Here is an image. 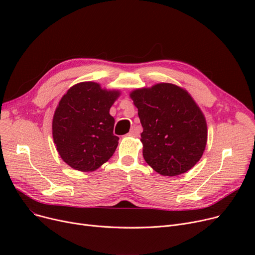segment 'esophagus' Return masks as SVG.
Instances as JSON below:
<instances>
[{
    "instance_id": "1",
    "label": "esophagus",
    "mask_w": 255,
    "mask_h": 255,
    "mask_svg": "<svg viewBox=\"0 0 255 255\" xmlns=\"http://www.w3.org/2000/svg\"><path fill=\"white\" fill-rule=\"evenodd\" d=\"M138 135H139V130L137 129V128H131V129L129 130V133H128V136L136 137Z\"/></svg>"
}]
</instances>
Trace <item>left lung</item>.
Masks as SVG:
<instances>
[{
	"label": "left lung",
	"instance_id": "left-lung-1",
	"mask_svg": "<svg viewBox=\"0 0 255 255\" xmlns=\"http://www.w3.org/2000/svg\"><path fill=\"white\" fill-rule=\"evenodd\" d=\"M143 128L142 154L158 174L175 177L195 166L206 147L204 114L186 90L162 83L129 93Z\"/></svg>",
	"mask_w": 255,
	"mask_h": 255
}]
</instances>
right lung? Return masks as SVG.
Wrapping results in <instances>:
<instances>
[{
    "instance_id": "add662e5",
    "label": "right lung",
    "mask_w": 255,
    "mask_h": 255,
    "mask_svg": "<svg viewBox=\"0 0 255 255\" xmlns=\"http://www.w3.org/2000/svg\"><path fill=\"white\" fill-rule=\"evenodd\" d=\"M120 96L94 81L71 87L59 100L52 120V136L58 154L69 166L93 171L116 150L119 138L113 134L115 119L110 109Z\"/></svg>"
}]
</instances>
